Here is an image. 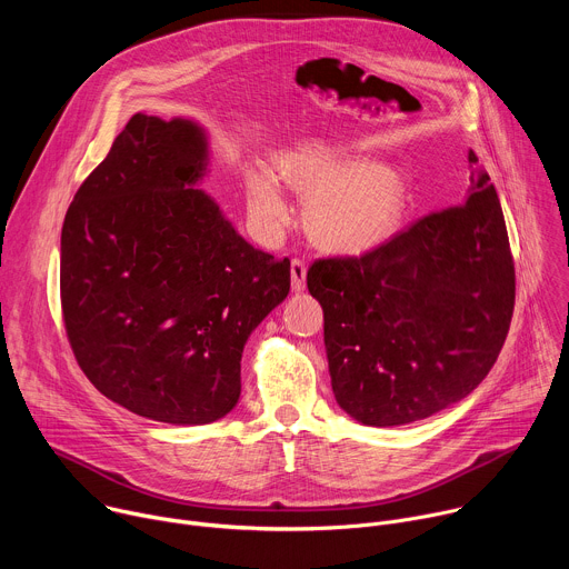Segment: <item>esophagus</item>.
<instances>
[{
    "instance_id": "1",
    "label": "esophagus",
    "mask_w": 569,
    "mask_h": 569,
    "mask_svg": "<svg viewBox=\"0 0 569 569\" xmlns=\"http://www.w3.org/2000/svg\"><path fill=\"white\" fill-rule=\"evenodd\" d=\"M290 281H292L295 292H301L306 288V266H303V261L295 259L290 263Z\"/></svg>"
}]
</instances>
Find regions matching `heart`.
I'll return each instance as SVG.
<instances>
[{"mask_svg": "<svg viewBox=\"0 0 569 569\" xmlns=\"http://www.w3.org/2000/svg\"><path fill=\"white\" fill-rule=\"evenodd\" d=\"M279 173L306 204V224L319 248L362 254L385 242L408 207L402 176L387 164H360L333 146H299L279 159ZM248 198L257 224L274 236L288 227L292 209L277 178L263 169L248 176Z\"/></svg>", "mask_w": 569, "mask_h": 569, "instance_id": "1", "label": "heart"}]
</instances>
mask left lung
I'll use <instances>...</instances> for the list:
<instances>
[{
  "label": "left lung",
  "mask_w": 569,
  "mask_h": 569,
  "mask_svg": "<svg viewBox=\"0 0 569 569\" xmlns=\"http://www.w3.org/2000/svg\"><path fill=\"white\" fill-rule=\"evenodd\" d=\"M468 161L477 164L472 150ZM306 281L349 417L391 428L450 408L491 371L513 315L516 270L491 178L479 171L457 204L358 259L315 261Z\"/></svg>",
  "instance_id": "8db88e82"
}]
</instances>
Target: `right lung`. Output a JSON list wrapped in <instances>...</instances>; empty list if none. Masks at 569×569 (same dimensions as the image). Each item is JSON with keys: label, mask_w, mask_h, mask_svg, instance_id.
<instances>
[{"label": "right lung", "mask_w": 569, "mask_h": 569, "mask_svg": "<svg viewBox=\"0 0 569 569\" xmlns=\"http://www.w3.org/2000/svg\"><path fill=\"white\" fill-rule=\"evenodd\" d=\"M209 134L134 114L80 184L60 236V301L90 382L150 421L204 426L240 398L248 338L290 292L200 189Z\"/></svg>", "instance_id": "1"}]
</instances>
